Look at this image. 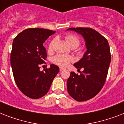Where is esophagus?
<instances>
[{
  "instance_id": "34e87169",
  "label": "esophagus",
  "mask_w": 124,
  "mask_h": 124,
  "mask_svg": "<svg viewBox=\"0 0 124 124\" xmlns=\"http://www.w3.org/2000/svg\"><path fill=\"white\" fill-rule=\"evenodd\" d=\"M66 70V69H65V68H61V67L60 68V71H64V70Z\"/></svg>"
}]
</instances>
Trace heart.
<instances>
[{"instance_id": "obj_1", "label": "heart", "mask_w": 124, "mask_h": 124, "mask_svg": "<svg viewBox=\"0 0 124 124\" xmlns=\"http://www.w3.org/2000/svg\"><path fill=\"white\" fill-rule=\"evenodd\" d=\"M66 40L67 42L68 43V44L70 45L71 47H78V45L80 44V42L78 37L75 35H68L66 37ZM56 39H54L51 41V42L49 43V49H52L53 46H54V44L56 42ZM73 57H72L71 56L63 54H58L53 58L52 62L54 64L61 66V67H66L70 64V62H73Z\"/></svg>"}]
</instances>
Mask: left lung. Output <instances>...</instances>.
<instances>
[{
	"label": "left lung",
	"mask_w": 124,
	"mask_h": 124,
	"mask_svg": "<svg viewBox=\"0 0 124 124\" xmlns=\"http://www.w3.org/2000/svg\"><path fill=\"white\" fill-rule=\"evenodd\" d=\"M82 35L87 51L74 64L83 71L80 75L71 72L67 81L68 93L78 102L86 101L95 96L104 86L111 62V53L108 40L90 28H71Z\"/></svg>",
	"instance_id": "1"
}]
</instances>
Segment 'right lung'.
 I'll return each instance as SVG.
<instances>
[{
	"instance_id": "obj_1",
	"label": "right lung",
	"mask_w": 124,
	"mask_h": 124,
	"mask_svg": "<svg viewBox=\"0 0 124 124\" xmlns=\"http://www.w3.org/2000/svg\"><path fill=\"white\" fill-rule=\"evenodd\" d=\"M54 33L47 29L29 28L13 40L10 56L13 77L20 91L29 98L38 99L46 94L59 72L54 64L40 71L47 57L43 44Z\"/></svg>"
}]
</instances>
